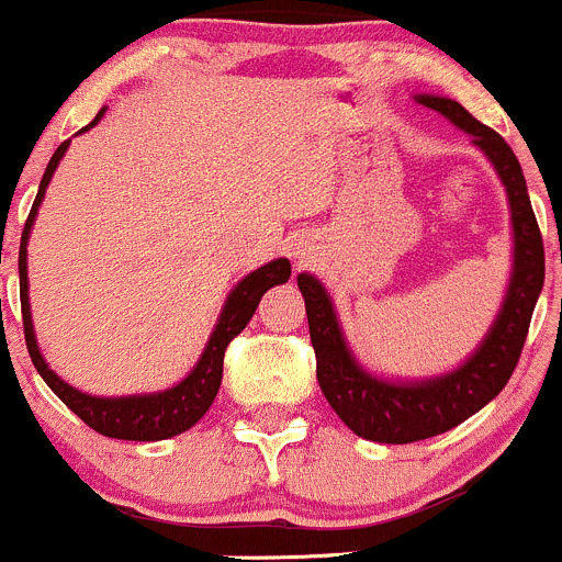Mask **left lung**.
<instances>
[{"instance_id": "1", "label": "left lung", "mask_w": 562, "mask_h": 562, "mask_svg": "<svg viewBox=\"0 0 562 562\" xmlns=\"http://www.w3.org/2000/svg\"><path fill=\"white\" fill-rule=\"evenodd\" d=\"M418 103L440 111L464 133L473 135V144L484 149L495 171L501 173L512 201L514 274L501 315L473 359L451 375L424 383H386L367 375L345 348L337 315L321 282L310 274H299L323 396L359 438L378 443H416L432 438L462 424L486 402L495 400L517 370L532 310L543 288V239L527 198L522 168L512 146L454 100L422 94Z\"/></svg>"}]
</instances>
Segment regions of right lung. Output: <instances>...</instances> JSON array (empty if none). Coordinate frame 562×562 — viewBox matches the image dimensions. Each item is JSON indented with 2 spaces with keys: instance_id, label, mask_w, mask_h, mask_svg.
Returning <instances> with one entry per match:
<instances>
[{
  "instance_id": "add662e5",
  "label": "right lung",
  "mask_w": 562,
  "mask_h": 562,
  "mask_svg": "<svg viewBox=\"0 0 562 562\" xmlns=\"http://www.w3.org/2000/svg\"><path fill=\"white\" fill-rule=\"evenodd\" d=\"M103 111L94 116L92 124H87L83 130L94 127L100 122ZM70 140L59 146L50 157L48 168H45L43 181H40V190L35 203H32V212L26 217L24 234H21V252H19V274H21V315H24V339L26 348H30V359L35 364V370L43 375V381L48 383L50 391L81 418L87 427H92L94 432L105 435V438H119V440H166L173 435L184 432L192 424L201 422L203 413L212 407L214 396H217L220 383H223V359L225 348L231 345V339L236 334L245 331L249 317L255 315V307L260 304L269 288L282 285L291 277V263L285 258L271 260V263L260 266L252 274H247L239 285L234 288V293L225 302L223 315H220L217 328H214L212 339H209L206 350H203L201 361H198L195 370L179 383V386L160 391V394H144V396H119V400H105V396H89L67 386L65 381L54 375L48 370V364L40 356L35 331H32V315H30V293H26V239H30L32 223H35V214L40 201L45 195V187H48L50 176H54L56 166H59L61 155L67 151Z\"/></svg>"
}]
</instances>
